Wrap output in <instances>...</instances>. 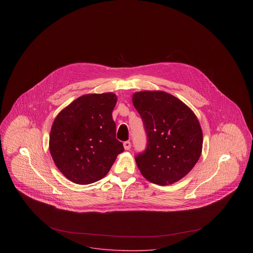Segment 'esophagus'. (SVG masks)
Segmentation results:
<instances>
[{"mask_svg":"<svg viewBox=\"0 0 253 253\" xmlns=\"http://www.w3.org/2000/svg\"><path fill=\"white\" fill-rule=\"evenodd\" d=\"M130 147H131V143H130L129 141L124 142V148H125V150H129Z\"/></svg>","mask_w":253,"mask_h":253,"instance_id":"obj_1","label":"esophagus"}]
</instances>
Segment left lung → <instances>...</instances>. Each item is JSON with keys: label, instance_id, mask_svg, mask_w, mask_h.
Instances as JSON below:
<instances>
[{"label": "left lung", "instance_id": "obj_1", "mask_svg": "<svg viewBox=\"0 0 253 253\" xmlns=\"http://www.w3.org/2000/svg\"><path fill=\"white\" fill-rule=\"evenodd\" d=\"M144 124L147 148L135 158L145 178L167 186L186 176L199 161L203 130L195 113L177 97L162 90L132 94Z\"/></svg>", "mask_w": 253, "mask_h": 253}]
</instances>
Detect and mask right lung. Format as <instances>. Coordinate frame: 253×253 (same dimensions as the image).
<instances>
[{
    "label": "right lung",
    "mask_w": 253,
    "mask_h": 253,
    "mask_svg": "<svg viewBox=\"0 0 253 253\" xmlns=\"http://www.w3.org/2000/svg\"><path fill=\"white\" fill-rule=\"evenodd\" d=\"M113 92L88 93L75 99L55 117L49 151L59 171L73 183L87 185L102 179L124 152L116 139Z\"/></svg>",
    "instance_id": "1"
}]
</instances>
